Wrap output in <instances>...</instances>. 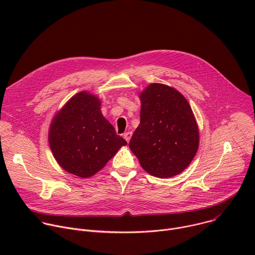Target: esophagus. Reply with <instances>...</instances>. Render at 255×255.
I'll return each instance as SVG.
<instances>
[{"label":"esophagus","instance_id":"34e87169","mask_svg":"<svg viewBox=\"0 0 255 255\" xmlns=\"http://www.w3.org/2000/svg\"><path fill=\"white\" fill-rule=\"evenodd\" d=\"M123 136H124L125 140H126L127 142H129L130 139H131V136H132V132H126V133H124Z\"/></svg>","mask_w":255,"mask_h":255}]
</instances>
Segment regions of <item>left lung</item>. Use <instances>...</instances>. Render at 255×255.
Instances as JSON below:
<instances>
[{"mask_svg": "<svg viewBox=\"0 0 255 255\" xmlns=\"http://www.w3.org/2000/svg\"><path fill=\"white\" fill-rule=\"evenodd\" d=\"M139 98L140 124L129 147L149 174L174 176L190 165L199 148V128L192 108L177 90L162 84H150Z\"/></svg>", "mask_w": 255, "mask_h": 255, "instance_id": "left-lung-1", "label": "left lung"}]
</instances>
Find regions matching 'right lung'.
<instances>
[{
	"instance_id": "1",
	"label": "right lung",
	"mask_w": 255,
	"mask_h": 255,
	"mask_svg": "<svg viewBox=\"0 0 255 255\" xmlns=\"http://www.w3.org/2000/svg\"><path fill=\"white\" fill-rule=\"evenodd\" d=\"M48 142L57 163L83 178L101 170L127 144L103 116L101 100L86 91L71 97L55 114Z\"/></svg>"
}]
</instances>
